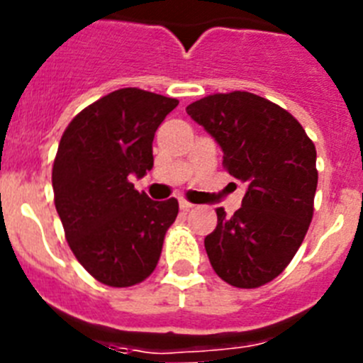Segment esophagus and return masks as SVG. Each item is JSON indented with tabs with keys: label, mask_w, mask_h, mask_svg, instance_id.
Instances as JSON below:
<instances>
[{
	"label": "esophagus",
	"mask_w": 363,
	"mask_h": 363,
	"mask_svg": "<svg viewBox=\"0 0 363 363\" xmlns=\"http://www.w3.org/2000/svg\"><path fill=\"white\" fill-rule=\"evenodd\" d=\"M178 201H179V209L182 211H191L192 207H194V205H192L191 201L185 200V198H178Z\"/></svg>",
	"instance_id": "34e87169"
}]
</instances>
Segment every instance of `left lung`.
Here are the masks:
<instances>
[{
  "mask_svg": "<svg viewBox=\"0 0 363 363\" xmlns=\"http://www.w3.org/2000/svg\"><path fill=\"white\" fill-rule=\"evenodd\" d=\"M223 150V167L247 185L242 207L205 238L214 272L240 289L281 274L306 238L318 185L316 149L300 121L252 92L211 94L187 107Z\"/></svg>",
  "mask_w": 363,
  "mask_h": 363,
  "instance_id": "1",
  "label": "left lung"
}]
</instances>
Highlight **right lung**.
I'll list each match as a JSON object with an SVG mask.
<instances>
[{
    "label": "right lung",
    "instance_id": "right-lung-1",
    "mask_svg": "<svg viewBox=\"0 0 363 363\" xmlns=\"http://www.w3.org/2000/svg\"><path fill=\"white\" fill-rule=\"evenodd\" d=\"M178 99L120 89L72 118L52 165L54 205L85 271L108 287L152 274L178 200L154 201L129 182L152 169L154 133Z\"/></svg>",
    "mask_w": 363,
    "mask_h": 363
}]
</instances>
